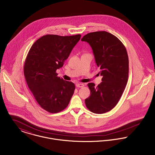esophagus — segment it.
<instances>
[{
  "instance_id": "34e87169",
  "label": "esophagus",
  "mask_w": 155,
  "mask_h": 155,
  "mask_svg": "<svg viewBox=\"0 0 155 155\" xmlns=\"http://www.w3.org/2000/svg\"><path fill=\"white\" fill-rule=\"evenodd\" d=\"M76 87H78V88H82V87H84V85L83 84L79 83V84H77L76 85Z\"/></svg>"
}]
</instances>
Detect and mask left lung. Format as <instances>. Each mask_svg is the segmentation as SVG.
<instances>
[{"label":"left lung","mask_w":155,"mask_h":155,"mask_svg":"<svg viewBox=\"0 0 155 155\" xmlns=\"http://www.w3.org/2000/svg\"><path fill=\"white\" fill-rule=\"evenodd\" d=\"M91 46L95 63L100 68L102 82L97 87L88 84L91 95L85 99L92 113L110 111L119 102L128 79L129 60L127 49L115 36L105 31L88 33L81 39Z\"/></svg>","instance_id":"8db88e82"}]
</instances>
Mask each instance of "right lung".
Segmentation results:
<instances>
[{
	"mask_svg": "<svg viewBox=\"0 0 155 155\" xmlns=\"http://www.w3.org/2000/svg\"><path fill=\"white\" fill-rule=\"evenodd\" d=\"M81 37L45 35L27 55L24 74L27 85L40 106L51 113L65 109L74 93V84L58 77L56 70L63 66Z\"/></svg>",
	"mask_w": 155,
	"mask_h": 155,
	"instance_id": "add662e5",
	"label": "right lung"
}]
</instances>
